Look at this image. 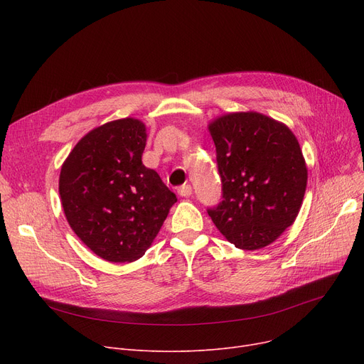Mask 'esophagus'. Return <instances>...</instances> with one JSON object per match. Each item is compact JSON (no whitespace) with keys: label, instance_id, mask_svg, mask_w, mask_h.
Listing matches in <instances>:
<instances>
[{"label":"esophagus","instance_id":"obj_1","mask_svg":"<svg viewBox=\"0 0 364 364\" xmlns=\"http://www.w3.org/2000/svg\"><path fill=\"white\" fill-rule=\"evenodd\" d=\"M178 195L183 198H188L190 195H192V186L183 184L181 187H178Z\"/></svg>","mask_w":364,"mask_h":364}]
</instances>
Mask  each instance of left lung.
<instances>
[{"label": "left lung", "mask_w": 364, "mask_h": 364, "mask_svg": "<svg viewBox=\"0 0 364 364\" xmlns=\"http://www.w3.org/2000/svg\"><path fill=\"white\" fill-rule=\"evenodd\" d=\"M215 143L223 200L208 209L239 250L273 243L299 213L309 169L295 134L258 112H236L208 125Z\"/></svg>", "instance_id": "1"}]
</instances>
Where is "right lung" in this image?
Here are the masks:
<instances>
[{
    "mask_svg": "<svg viewBox=\"0 0 364 364\" xmlns=\"http://www.w3.org/2000/svg\"><path fill=\"white\" fill-rule=\"evenodd\" d=\"M146 125L117 119L91 129L62 165L59 193L65 217L84 245L110 262L144 255L176 195L146 168Z\"/></svg>",
    "mask_w": 364,
    "mask_h": 364,
    "instance_id": "1",
    "label": "right lung"
}]
</instances>
